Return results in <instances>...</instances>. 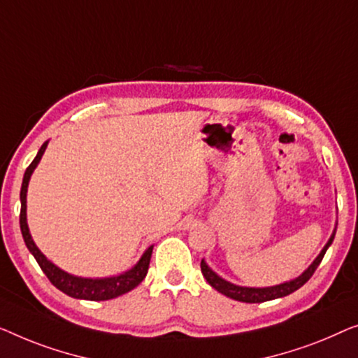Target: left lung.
I'll list each match as a JSON object with an SVG mask.
<instances>
[{
	"label": "left lung",
	"instance_id": "8db88e82",
	"mask_svg": "<svg viewBox=\"0 0 358 358\" xmlns=\"http://www.w3.org/2000/svg\"><path fill=\"white\" fill-rule=\"evenodd\" d=\"M332 240H334V235L331 236L329 241L323 248V251L318 255V258L313 261V264H311L303 274L299 275V278L294 280L285 282V284H280V285L264 287V289H253V287L234 285V284H230V282L224 280L222 278H219V275L215 274L213 269H209V266L204 263V259L201 261V273H203L206 280L209 282V285H213L215 290L220 292V294H224L225 296H230V299H234L236 301H245V303H261V301H269L274 299H280V296L290 295L292 292L299 290L301 285L306 284V282L310 280L311 275L315 274V271L320 266L321 261H323L326 250L329 248Z\"/></svg>",
	"mask_w": 358,
	"mask_h": 358
}]
</instances>
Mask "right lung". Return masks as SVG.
Instances as JSON below:
<instances>
[{
	"mask_svg": "<svg viewBox=\"0 0 358 358\" xmlns=\"http://www.w3.org/2000/svg\"><path fill=\"white\" fill-rule=\"evenodd\" d=\"M48 141H45L40 148L38 154L35 155L32 164L29 165L26 173H24L22 186H21V215H19V224H21V231L24 236V241H26L27 248L30 253L34 255V258L37 259V263L42 271L47 275L48 280L57 287L58 290H62L63 294H66L73 299H83V300H92V301H100V300H110L117 299V296L127 294V292L133 290L134 287H138L143 279L145 278L149 269L150 263V255H152L154 246H149L148 250L144 251L143 258L139 259V263L134 266L133 269H129L128 273L122 275H117V278H107V279H83L76 278V275H71L64 271L58 269L57 266L45 258V256L40 253V250L35 246L32 236L29 234L27 227V219H26V194H27V185L30 180V175H32L34 169L37 167V164L42 159V155L47 149Z\"/></svg>",
	"mask_w": 358,
	"mask_h": 358,
	"instance_id": "obj_1",
	"label": "right lung"
}]
</instances>
